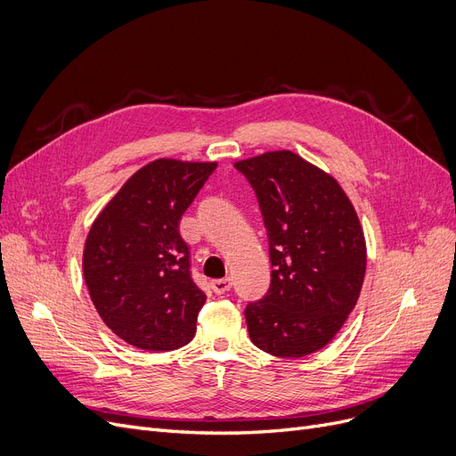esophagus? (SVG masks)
Returning <instances> with one entry per match:
<instances>
[{
	"label": "esophagus",
	"mask_w": 456,
	"mask_h": 456,
	"mask_svg": "<svg viewBox=\"0 0 456 456\" xmlns=\"http://www.w3.org/2000/svg\"><path fill=\"white\" fill-rule=\"evenodd\" d=\"M232 288V281L226 277V279H216V281H211V289L215 291L216 296L221 294H226V291Z\"/></svg>",
	"instance_id": "1"
}]
</instances>
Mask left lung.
<instances>
[{"label": "left lung", "instance_id": "obj_1", "mask_svg": "<svg viewBox=\"0 0 456 456\" xmlns=\"http://www.w3.org/2000/svg\"><path fill=\"white\" fill-rule=\"evenodd\" d=\"M233 167L256 192L273 269L267 294L245 308L250 340L277 357L314 354L354 311L365 279L357 213L335 177L291 151Z\"/></svg>", "mask_w": 456, "mask_h": 456}]
</instances>
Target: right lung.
<instances>
[{"mask_svg": "<svg viewBox=\"0 0 456 456\" xmlns=\"http://www.w3.org/2000/svg\"><path fill=\"white\" fill-rule=\"evenodd\" d=\"M215 168L216 162H150L87 233L82 267L91 301L102 322L140 350H177L196 333L206 294L192 281L179 221Z\"/></svg>", "mask_w": 456, "mask_h": 456, "instance_id": "add662e5", "label": "right lung"}]
</instances>
